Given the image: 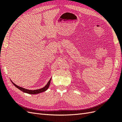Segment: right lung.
Listing matches in <instances>:
<instances>
[{
    "label": "right lung",
    "mask_w": 122,
    "mask_h": 122,
    "mask_svg": "<svg viewBox=\"0 0 122 122\" xmlns=\"http://www.w3.org/2000/svg\"><path fill=\"white\" fill-rule=\"evenodd\" d=\"M51 80V78L50 79V80H49V82H48V83L46 84V85L45 87H43V88H41V89H40L35 90H30L24 89V88L18 86V85H17L16 84H15L14 83L12 82V81H11V82L12 83V84H14L15 87L18 88V89H19L20 90H21V91H22V92L28 93V94H39V93H40L41 92L46 91L47 90L49 87V85H50V84Z\"/></svg>",
    "instance_id": "1"
}]
</instances>
